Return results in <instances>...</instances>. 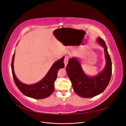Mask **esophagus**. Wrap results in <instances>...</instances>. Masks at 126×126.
I'll return each instance as SVG.
<instances>
[{"label": "esophagus", "instance_id": "34e87169", "mask_svg": "<svg viewBox=\"0 0 126 126\" xmlns=\"http://www.w3.org/2000/svg\"><path fill=\"white\" fill-rule=\"evenodd\" d=\"M68 57H66L65 58H64V66H65V67L67 66V64L68 63Z\"/></svg>", "mask_w": 126, "mask_h": 126}]
</instances>
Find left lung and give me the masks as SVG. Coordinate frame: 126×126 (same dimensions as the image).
Masks as SVG:
<instances>
[{"label":"left lung","instance_id":"obj_1","mask_svg":"<svg viewBox=\"0 0 126 126\" xmlns=\"http://www.w3.org/2000/svg\"><path fill=\"white\" fill-rule=\"evenodd\" d=\"M104 48L106 64L104 69L96 76H88L83 71L76 57L68 60L66 71L75 92L83 98H91L102 93L108 86L112 74V63L105 41L101 37L97 39Z\"/></svg>","mask_w":126,"mask_h":126}]
</instances>
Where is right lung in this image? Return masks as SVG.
Returning <instances> with one entry per match:
<instances>
[{"mask_svg":"<svg viewBox=\"0 0 126 126\" xmlns=\"http://www.w3.org/2000/svg\"><path fill=\"white\" fill-rule=\"evenodd\" d=\"M15 53L11 62V70L15 84L21 92L25 96L36 99H44L49 97L54 92V83L57 77V72L64 67V57L52 64L47 75L39 82L32 85H26L17 78L14 70V60Z\"/></svg>","mask_w":126,"mask_h":126,"instance_id":"add662e5","label":"right lung"}]
</instances>
